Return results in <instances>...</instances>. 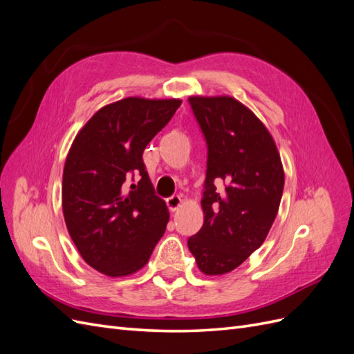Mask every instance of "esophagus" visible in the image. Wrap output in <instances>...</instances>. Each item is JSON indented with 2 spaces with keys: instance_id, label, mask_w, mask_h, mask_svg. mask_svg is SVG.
Instances as JSON below:
<instances>
[{
  "instance_id": "34e87169",
  "label": "esophagus",
  "mask_w": 354,
  "mask_h": 354,
  "mask_svg": "<svg viewBox=\"0 0 354 354\" xmlns=\"http://www.w3.org/2000/svg\"><path fill=\"white\" fill-rule=\"evenodd\" d=\"M180 203H181V198L178 195H173V196L167 198V207L169 211H176L180 207Z\"/></svg>"
}]
</instances>
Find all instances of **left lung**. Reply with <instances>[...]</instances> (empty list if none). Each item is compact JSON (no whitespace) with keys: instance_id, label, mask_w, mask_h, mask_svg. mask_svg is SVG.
I'll return each instance as SVG.
<instances>
[{"instance_id":"left-lung-1","label":"left lung","mask_w":354,"mask_h":354,"mask_svg":"<svg viewBox=\"0 0 354 354\" xmlns=\"http://www.w3.org/2000/svg\"><path fill=\"white\" fill-rule=\"evenodd\" d=\"M205 137L203 224L187 239L202 273L224 274L260 248L276 218L283 168L270 133L229 95L189 97Z\"/></svg>"}]
</instances>
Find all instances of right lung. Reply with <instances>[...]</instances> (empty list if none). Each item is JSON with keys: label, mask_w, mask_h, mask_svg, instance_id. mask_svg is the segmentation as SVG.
I'll return each instance as SVG.
<instances>
[{"label": "right lung", "mask_w": 354, "mask_h": 354, "mask_svg": "<svg viewBox=\"0 0 354 354\" xmlns=\"http://www.w3.org/2000/svg\"><path fill=\"white\" fill-rule=\"evenodd\" d=\"M180 104L127 97L95 112L75 137L63 169V216L84 261L100 273L140 270L165 233L168 208L155 195L143 152ZM134 170L141 180L127 192Z\"/></svg>", "instance_id": "obj_1"}]
</instances>
